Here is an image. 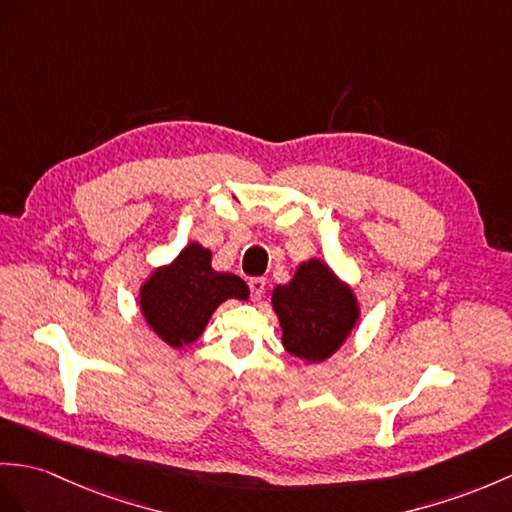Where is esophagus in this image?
<instances>
[{
    "label": "esophagus",
    "mask_w": 512,
    "mask_h": 512,
    "mask_svg": "<svg viewBox=\"0 0 512 512\" xmlns=\"http://www.w3.org/2000/svg\"><path fill=\"white\" fill-rule=\"evenodd\" d=\"M265 286H267L265 278H252V280H249V291H252V299H254V302H256V299L263 297Z\"/></svg>",
    "instance_id": "obj_1"
}]
</instances>
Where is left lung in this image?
<instances>
[{"instance_id":"8db88e82","label":"left lung","mask_w":512,"mask_h":512,"mask_svg":"<svg viewBox=\"0 0 512 512\" xmlns=\"http://www.w3.org/2000/svg\"><path fill=\"white\" fill-rule=\"evenodd\" d=\"M271 302L286 352L310 363H321L339 350L358 319L352 289L321 260L299 265L289 284L273 289Z\"/></svg>"}]
</instances>
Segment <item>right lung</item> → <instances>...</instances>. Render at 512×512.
<instances>
[{
    "label": "right lung",
    "instance_id": "1",
    "mask_svg": "<svg viewBox=\"0 0 512 512\" xmlns=\"http://www.w3.org/2000/svg\"><path fill=\"white\" fill-rule=\"evenodd\" d=\"M247 284L210 267V252L186 245L169 267L154 271L141 289V310L152 330L171 347L189 345L204 332L215 308L230 297L247 299Z\"/></svg>",
    "mask_w": 512,
    "mask_h": 512
}]
</instances>
